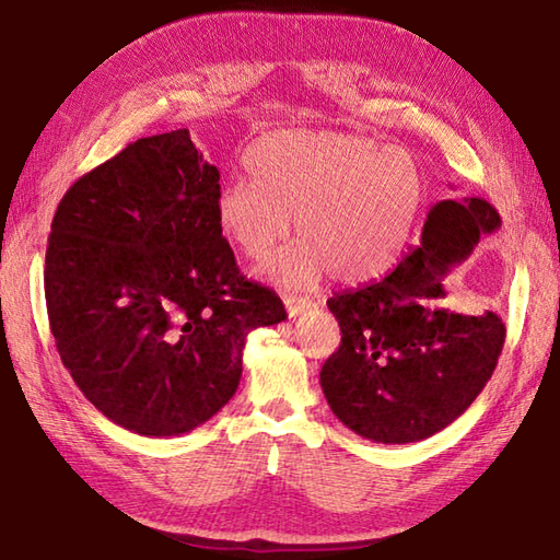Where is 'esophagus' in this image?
Segmentation results:
<instances>
[{
	"mask_svg": "<svg viewBox=\"0 0 560 560\" xmlns=\"http://www.w3.org/2000/svg\"><path fill=\"white\" fill-rule=\"evenodd\" d=\"M283 303H287V313H289V317H299L301 313H305L307 307L313 305V299H311V295L287 293V295H283Z\"/></svg>",
	"mask_w": 560,
	"mask_h": 560,
	"instance_id": "34e87169",
	"label": "esophagus"
}]
</instances>
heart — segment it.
<instances>
[{"instance_id":"b5f03b06","label":"heart","mask_w":560,"mask_h":560,"mask_svg":"<svg viewBox=\"0 0 560 560\" xmlns=\"http://www.w3.org/2000/svg\"><path fill=\"white\" fill-rule=\"evenodd\" d=\"M249 175L217 197L219 231L247 257H261L295 229V241L261 271L287 287L323 273L343 283L380 279L397 265L423 207L419 165L399 149L343 132L279 129L249 147Z\"/></svg>"}]
</instances>
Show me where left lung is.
<instances>
[{
	"instance_id": "1",
	"label": "left lung",
	"mask_w": 560,
	"mask_h": 560,
	"mask_svg": "<svg viewBox=\"0 0 560 560\" xmlns=\"http://www.w3.org/2000/svg\"><path fill=\"white\" fill-rule=\"evenodd\" d=\"M501 229L489 201H438L421 245L385 279L327 301L341 343L319 373L337 419L375 443H416L443 431L489 383L505 343L495 313L459 315L440 305L447 271Z\"/></svg>"
}]
</instances>
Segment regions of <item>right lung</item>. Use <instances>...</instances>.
<instances>
[{"mask_svg":"<svg viewBox=\"0 0 560 560\" xmlns=\"http://www.w3.org/2000/svg\"><path fill=\"white\" fill-rule=\"evenodd\" d=\"M219 168L187 129L137 139L59 201L47 319L69 375L127 431L189 433L235 395L245 339L287 319L217 223Z\"/></svg>","mask_w":560,"mask_h":560,"instance_id":"add662e5","label":"right lung"}]
</instances>
